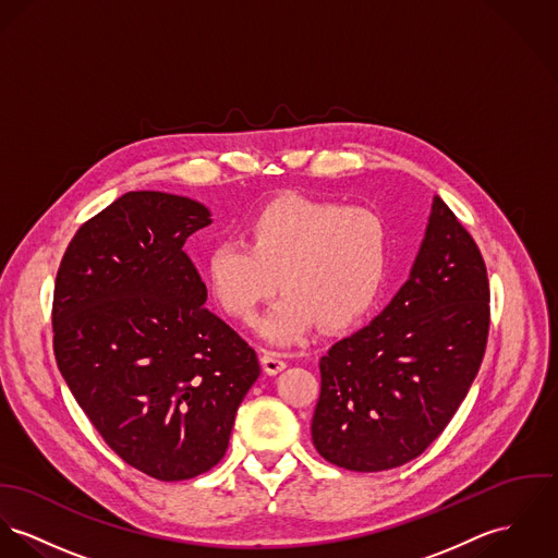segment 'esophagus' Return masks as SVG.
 Returning <instances> with one entry per match:
<instances>
[{
	"mask_svg": "<svg viewBox=\"0 0 558 558\" xmlns=\"http://www.w3.org/2000/svg\"><path fill=\"white\" fill-rule=\"evenodd\" d=\"M262 366H264V371L268 373V375H277L279 371H283L286 368V357L279 354V352H264L262 354Z\"/></svg>",
	"mask_w": 558,
	"mask_h": 558,
	"instance_id": "obj_1",
	"label": "esophagus"
}]
</instances>
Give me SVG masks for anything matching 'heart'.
<instances>
[{
    "mask_svg": "<svg viewBox=\"0 0 558 558\" xmlns=\"http://www.w3.org/2000/svg\"><path fill=\"white\" fill-rule=\"evenodd\" d=\"M245 241L208 252V288L228 317L254 324L281 281L286 296L262 322L264 337L275 343H296L315 324L352 328L386 286L390 234L368 206L288 196L255 213Z\"/></svg>",
    "mask_w": 558,
    "mask_h": 558,
    "instance_id": "b5f03b06",
    "label": "heart"
}]
</instances>
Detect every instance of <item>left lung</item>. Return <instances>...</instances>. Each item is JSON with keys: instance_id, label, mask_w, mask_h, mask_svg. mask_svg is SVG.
I'll return each mask as SVG.
<instances>
[{"instance_id": "obj_1", "label": "left lung", "mask_w": 558, "mask_h": 558, "mask_svg": "<svg viewBox=\"0 0 558 558\" xmlns=\"http://www.w3.org/2000/svg\"><path fill=\"white\" fill-rule=\"evenodd\" d=\"M490 286L480 247L439 196L399 294L319 360V457L386 471L420 457L464 401L486 352Z\"/></svg>"}]
</instances>
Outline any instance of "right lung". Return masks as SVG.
I'll return each mask as SVG.
<instances>
[{"label":"right lung","mask_w":558,"mask_h":558,"mask_svg":"<svg viewBox=\"0 0 558 558\" xmlns=\"http://www.w3.org/2000/svg\"><path fill=\"white\" fill-rule=\"evenodd\" d=\"M208 217L183 196L128 192L78 228L54 279L52 350L70 392L117 457L161 482L223 458L259 377L183 252Z\"/></svg>","instance_id":"1"}]
</instances>
